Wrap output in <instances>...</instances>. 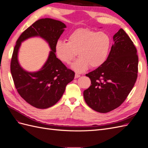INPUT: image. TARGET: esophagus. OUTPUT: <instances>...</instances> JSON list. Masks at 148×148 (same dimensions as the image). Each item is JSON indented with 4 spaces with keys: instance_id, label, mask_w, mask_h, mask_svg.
I'll return each instance as SVG.
<instances>
[{
    "instance_id": "1",
    "label": "esophagus",
    "mask_w": 148,
    "mask_h": 148,
    "mask_svg": "<svg viewBox=\"0 0 148 148\" xmlns=\"http://www.w3.org/2000/svg\"><path fill=\"white\" fill-rule=\"evenodd\" d=\"M80 77V75H79V73H75V78H78V77Z\"/></svg>"
}]
</instances>
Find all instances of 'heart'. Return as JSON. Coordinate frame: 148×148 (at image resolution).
Returning <instances> with one entry per match:
<instances>
[{"mask_svg": "<svg viewBox=\"0 0 148 148\" xmlns=\"http://www.w3.org/2000/svg\"><path fill=\"white\" fill-rule=\"evenodd\" d=\"M67 41H58L55 45L57 57L62 62L70 64L78 54L79 56L72 65L78 72L97 68L105 63L111 46L108 34L89 28H78L71 32Z\"/></svg>", "mask_w": 148, "mask_h": 148, "instance_id": "1", "label": "heart"}]
</instances>
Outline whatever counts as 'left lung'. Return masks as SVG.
I'll use <instances>...</instances> for the list:
<instances>
[{
	"label": "left lung",
	"instance_id": "1",
	"mask_svg": "<svg viewBox=\"0 0 148 148\" xmlns=\"http://www.w3.org/2000/svg\"><path fill=\"white\" fill-rule=\"evenodd\" d=\"M113 41L105 63L86 75L91 84L83 92L84 101L101 113L109 112L122 104L138 77V56L131 39L120 28Z\"/></svg>",
	"mask_w": 148,
	"mask_h": 148
}]
</instances>
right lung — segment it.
I'll list each match as a JSON object with an SVG mask.
<instances>
[{
	"label": "right lung",
	"instance_id": "1",
	"mask_svg": "<svg viewBox=\"0 0 148 148\" xmlns=\"http://www.w3.org/2000/svg\"><path fill=\"white\" fill-rule=\"evenodd\" d=\"M65 25L52 18H41L25 30L16 41L10 62V71L15 88L20 96L38 109H47L60 100L66 86L75 77L73 71L57 59L55 45ZM40 36L48 41L51 51L46 64L37 73L24 71L17 62V51L21 42L33 36Z\"/></svg>",
	"mask_w": 148,
	"mask_h": 148
}]
</instances>
